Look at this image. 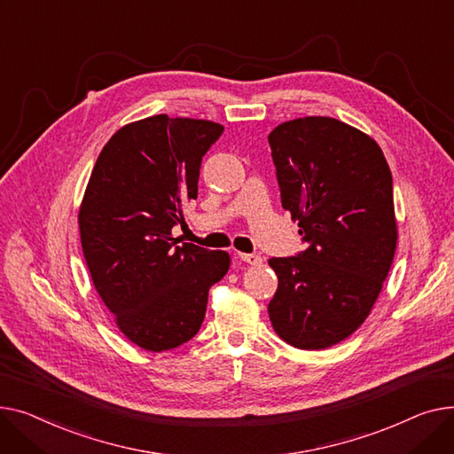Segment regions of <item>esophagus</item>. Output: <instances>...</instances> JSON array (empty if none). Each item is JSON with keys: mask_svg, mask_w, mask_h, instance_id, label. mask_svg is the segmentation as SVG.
Here are the masks:
<instances>
[{"mask_svg": "<svg viewBox=\"0 0 454 454\" xmlns=\"http://www.w3.org/2000/svg\"><path fill=\"white\" fill-rule=\"evenodd\" d=\"M239 260L249 263V265H258L262 262V256L260 254H253V253H238Z\"/></svg>", "mask_w": 454, "mask_h": 454, "instance_id": "obj_1", "label": "esophagus"}]
</instances>
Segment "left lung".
<instances>
[{
  "mask_svg": "<svg viewBox=\"0 0 454 454\" xmlns=\"http://www.w3.org/2000/svg\"><path fill=\"white\" fill-rule=\"evenodd\" d=\"M268 139L282 207L308 244L270 260L271 325L295 348H328L364 323L390 271L392 174L374 139L332 117L282 122Z\"/></svg>",
  "mask_w": 454,
  "mask_h": 454,
  "instance_id": "left-lung-1",
  "label": "left lung"
}]
</instances>
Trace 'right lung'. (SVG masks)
Segmentation results:
<instances>
[{
	"label": "right lung",
	"mask_w": 454,
	"mask_h": 454,
	"mask_svg": "<svg viewBox=\"0 0 454 454\" xmlns=\"http://www.w3.org/2000/svg\"><path fill=\"white\" fill-rule=\"evenodd\" d=\"M223 126L153 115L121 128L102 148L78 225L95 289L121 332L150 352L191 340L208 289L229 270L225 251L172 238L181 207L198 198L201 159Z\"/></svg>",
	"instance_id": "add662e5"
}]
</instances>
